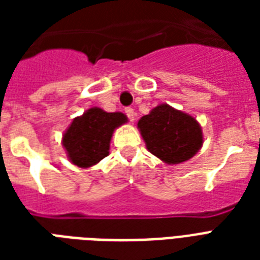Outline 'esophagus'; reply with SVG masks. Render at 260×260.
<instances>
[{
  "mask_svg": "<svg viewBox=\"0 0 260 260\" xmlns=\"http://www.w3.org/2000/svg\"><path fill=\"white\" fill-rule=\"evenodd\" d=\"M125 114L128 116L131 121H135V118H136V112H135L132 108H125Z\"/></svg>",
  "mask_w": 260,
  "mask_h": 260,
  "instance_id": "34e87169",
  "label": "esophagus"
}]
</instances>
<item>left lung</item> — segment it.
Instances as JSON below:
<instances>
[{"label":"left lung","mask_w":260,"mask_h":260,"mask_svg":"<svg viewBox=\"0 0 260 260\" xmlns=\"http://www.w3.org/2000/svg\"><path fill=\"white\" fill-rule=\"evenodd\" d=\"M138 128L147 150L166 165L186 162L201 150L204 135L200 122L167 104L155 106L143 116Z\"/></svg>","instance_id":"8db88e82"}]
</instances>
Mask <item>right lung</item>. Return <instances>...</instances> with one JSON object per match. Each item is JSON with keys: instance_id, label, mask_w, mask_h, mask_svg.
Returning <instances> with one entry per match:
<instances>
[{"instance_id": "add662e5", "label": "right lung", "mask_w": 260, "mask_h": 260, "mask_svg": "<svg viewBox=\"0 0 260 260\" xmlns=\"http://www.w3.org/2000/svg\"><path fill=\"white\" fill-rule=\"evenodd\" d=\"M125 122L128 117L121 112L109 113L97 106L75 117L62 138L69 160L81 169L97 165L109 155L114 129Z\"/></svg>"}]
</instances>
